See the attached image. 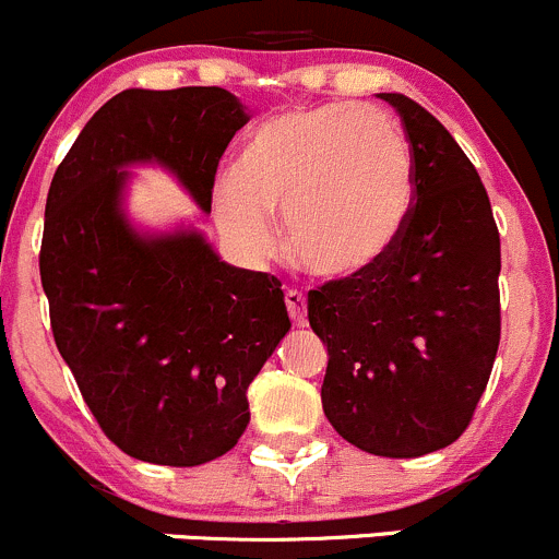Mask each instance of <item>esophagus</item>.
<instances>
[{"label": "esophagus", "instance_id": "obj_1", "mask_svg": "<svg viewBox=\"0 0 559 559\" xmlns=\"http://www.w3.org/2000/svg\"><path fill=\"white\" fill-rule=\"evenodd\" d=\"M284 300H286V311H289L292 321H295L297 326H306L308 324V306H306V297H302V292L286 289Z\"/></svg>", "mask_w": 559, "mask_h": 559}]
</instances>
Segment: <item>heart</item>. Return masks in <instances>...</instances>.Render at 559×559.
Segmentation results:
<instances>
[{"label": "heart", "mask_w": 559, "mask_h": 559, "mask_svg": "<svg viewBox=\"0 0 559 559\" xmlns=\"http://www.w3.org/2000/svg\"><path fill=\"white\" fill-rule=\"evenodd\" d=\"M416 175L403 129L379 107L319 105L275 112L240 143L213 191L218 233L243 259L275 251L267 213H284V246L306 273H368L403 235Z\"/></svg>", "instance_id": "b5f03b06"}]
</instances>
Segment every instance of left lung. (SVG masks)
Returning a JSON list of instances; mask_svg holds the SVG:
<instances>
[{
  "instance_id": "left-lung-1",
  "label": "left lung",
  "mask_w": 559,
  "mask_h": 559,
  "mask_svg": "<svg viewBox=\"0 0 559 559\" xmlns=\"http://www.w3.org/2000/svg\"><path fill=\"white\" fill-rule=\"evenodd\" d=\"M414 211L392 251L357 278L308 292L324 341L321 408L337 436L411 460L471 425L500 343V235L476 167L436 116L403 94Z\"/></svg>"
}]
</instances>
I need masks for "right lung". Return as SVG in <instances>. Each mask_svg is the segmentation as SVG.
<instances>
[{
    "instance_id": "right-lung-1",
    "label": "right lung",
    "mask_w": 559,
    "mask_h": 559,
    "mask_svg": "<svg viewBox=\"0 0 559 559\" xmlns=\"http://www.w3.org/2000/svg\"><path fill=\"white\" fill-rule=\"evenodd\" d=\"M251 112L218 86L127 88L50 180L39 278L83 400L121 452L194 467L248 427L246 389L289 332L281 281L224 262L197 227L145 233L129 167L159 165L211 213L218 159Z\"/></svg>"
}]
</instances>
